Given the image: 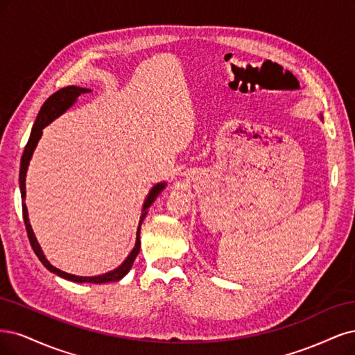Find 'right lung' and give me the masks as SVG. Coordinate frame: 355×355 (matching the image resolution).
I'll use <instances>...</instances> for the list:
<instances>
[{
	"instance_id": "1",
	"label": "right lung",
	"mask_w": 355,
	"mask_h": 355,
	"mask_svg": "<svg viewBox=\"0 0 355 355\" xmlns=\"http://www.w3.org/2000/svg\"><path fill=\"white\" fill-rule=\"evenodd\" d=\"M85 93H89L88 88H81V87H75V85H71V87H64L59 91H55L54 94H51L47 100H45V103L42 105L38 116L35 119V123H33L32 127V131H31V137L25 146V152L24 155H21V161H20V174H19V181H20V193H21V211H24V223H25V227H26V233H28V239L31 242V246L33 249V252H35V255L40 258V261L44 264V267L50 270L51 272L57 274V276H60L63 279H67L71 282H76V283H107V282H118L121 280L125 274H127L132 264L134 261L137 258V255H139L140 252V228H141V224H143V220L144 216L147 214V208L150 207V205L155 202V199L157 198V194L161 193L165 187V182H159V184H156L150 193H148V196L144 202V207H143V214H141V218H140V224H139V230H137V240H135V246L132 249V252L128 255V258L125 259L122 264L113 271H109L106 274H103V276H96V277H81V276H73V274H67L59 268L53 267L50 262L45 259V257L42 255V250L37 242L35 236H33V232L31 228V224H29V220H28V209H26V205H25V198H26V187H25V181H26V171H28V165H29V161L32 157V153L33 150H35L37 147V143L38 140L41 139V134H42V128L45 127V125H49L51 121H54L57 116L62 115V113L69 109L75 100L81 96V94H85Z\"/></svg>"
}]
</instances>
